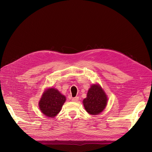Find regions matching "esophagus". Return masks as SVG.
Listing matches in <instances>:
<instances>
[{"mask_svg": "<svg viewBox=\"0 0 152 152\" xmlns=\"http://www.w3.org/2000/svg\"><path fill=\"white\" fill-rule=\"evenodd\" d=\"M72 101L73 102H77L79 100V97H74V98H72Z\"/></svg>", "mask_w": 152, "mask_h": 152, "instance_id": "obj_1", "label": "esophagus"}]
</instances>
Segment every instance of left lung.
I'll list each match as a JSON object with an SVG mask.
<instances>
[{
    "mask_svg": "<svg viewBox=\"0 0 152 152\" xmlns=\"http://www.w3.org/2000/svg\"><path fill=\"white\" fill-rule=\"evenodd\" d=\"M108 98L99 84H93L83 100L84 107L88 113L93 115L100 114L107 105Z\"/></svg>",
    "mask_w": 152,
    "mask_h": 152,
    "instance_id": "left-lung-1",
    "label": "left lung"
}]
</instances>
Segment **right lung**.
<instances>
[{"instance_id":"right-lung-1","label":"right lung","mask_w":152,"mask_h":152,"mask_svg":"<svg viewBox=\"0 0 152 152\" xmlns=\"http://www.w3.org/2000/svg\"><path fill=\"white\" fill-rule=\"evenodd\" d=\"M66 101L65 95L57 89L49 88L46 89L39 102V109L47 117L54 118L60 112Z\"/></svg>"}]
</instances>
